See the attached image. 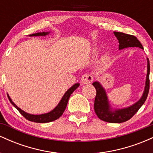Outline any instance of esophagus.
<instances>
[{
  "mask_svg": "<svg viewBox=\"0 0 153 153\" xmlns=\"http://www.w3.org/2000/svg\"><path fill=\"white\" fill-rule=\"evenodd\" d=\"M93 80V76L91 74H88L85 73L82 76L81 78V82L83 84H88L91 83Z\"/></svg>",
  "mask_w": 153,
  "mask_h": 153,
  "instance_id": "esophagus-1",
  "label": "esophagus"
}]
</instances>
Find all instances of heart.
<instances>
[{"label": "heart", "instance_id": "b5f03b06", "mask_svg": "<svg viewBox=\"0 0 153 153\" xmlns=\"http://www.w3.org/2000/svg\"><path fill=\"white\" fill-rule=\"evenodd\" d=\"M99 49H95L94 52H95V53L96 54V53H98V52H99ZM108 59H109V57H108V54H104V55H103V58H102V62L103 63H106V62H108Z\"/></svg>", "mask_w": 153, "mask_h": 153}]
</instances>
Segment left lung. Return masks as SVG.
Here are the masks:
<instances>
[{
    "label": "left lung",
    "instance_id": "left-lung-1",
    "mask_svg": "<svg viewBox=\"0 0 153 153\" xmlns=\"http://www.w3.org/2000/svg\"><path fill=\"white\" fill-rule=\"evenodd\" d=\"M114 34L119 40V50H123L128 47H139V48L143 49V45L136 36L122 32H117V31H114ZM147 76L143 94L138 101L130 106L113 110L111 107L106 91L103 88V87L99 82L96 81L93 82V85L96 90V96L94 101V110L96 115L100 119L109 123H122L127 122L129 119H130L137 112L140 107L143 106L146 101L149 89H150V78L149 77H150V68L148 58H147Z\"/></svg>",
    "mask_w": 153,
    "mask_h": 153
}]
</instances>
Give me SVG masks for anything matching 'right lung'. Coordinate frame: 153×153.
Returning a JSON list of instances; mask_svg holds the SVG:
<instances>
[{
	"label": "right lung",
	"mask_w": 153,
	"mask_h": 153,
	"mask_svg": "<svg viewBox=\"0 0 153 153\" xmlns=\"http://www.w3.org/2000/svg\"><path fill=\"white\" fill-rule=\"evenodd\" d=\"M50 34V32H39L36 33V34H30V36H46V35ZM80 85V83H75V85H73L71 88H70L68 91H66L65 94H64V96H62V99L60 100L59 103L57 104V106L54 108L53 110H52L51 111L48 112L46 114H39V115H34V114H30L29 113H26L21 109L20 108H19L13 102L11 99L10 98V96L8 95V98L9 99L10 102L12 103L13 106L16 108L17 110L22 114L23 117H24L26 119H28L29 121L31 122H34L36 123H47L50 122H53V121L56 120V119H59L61 116L62 115L63 112L65 110L67 104H68V100H69L70 96L73 94V91Z\"/></svg>",
	"instance_id": "obj_1"
}]
</instances>
